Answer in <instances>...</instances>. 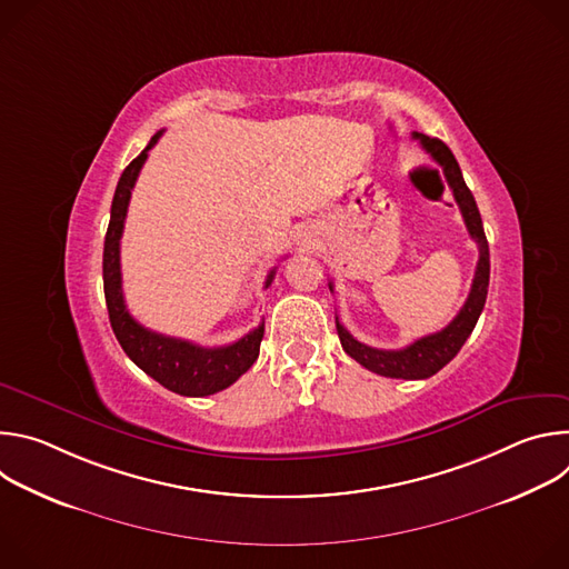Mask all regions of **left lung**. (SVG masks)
<instances>
[{
	"label": "left lung",
	"instance_id": "left-lung-1",
	"mask_svg": "<svg viewBox=\"0 0 569 569\" xmlns=\"http://www.w3.org/2000/svg\"><path fill=\"white\" fill-rule=\"evenodd\" d=\"M415 139H419L423 150L430 152V157L437 161V164L443 167L446 180H448V184L452 189V196H455V200L459 204V211L463 216L466 229H468L470 238L477 242L479 261H477V270H475V279H472V286H470L468 299L461 306V310L457 312V317L448 323L446 329H441L439 333L419 338L410 347L387 351V349H373L369 345H362L342 327L340 319L336 317V327H338V336H340L342 349L356 362H360L365 369H369V371H373L378 376L402 378V380H423V378H430L439 369H443L459 353V349L463 347V342L472 333L475 323H477V319H479V315L483 310L486 292H489V277H491L489 240H486L477 202H475L470 189L463 182L461 169L457 164L452 150L441 139H435V137H428V134H421V132H415ZM329 288L333 292V283H329Z\"/></svg>",
	"mask_w": 569,
	"mask_h": 569
}]
</instances>
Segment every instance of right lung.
<instances>
[{"label": "right lung", "mask_w": 569, "mask_h": 569, "mask_svg": "<svg viewBox=\"0 0 569 569\" xmlns=\"http://www.w3.org/2000/svg\"><path fill=\"white\" fill-rule=\"evenodd\" d=\"M161 132L164 130L152 134L148 146L126 167L114 191L110 224L106 233V248H103L106 303H108L112 331L121 349L141 371H146L159 385H164L176 393L209 396L236 382L257 362L266 323L261 321L254 331H250L248 336H242L240 340L227 347L204 349L189 340L161 336L150 329H143L141 323L128 312L123 290H121V259H119L121 233H123V222H126L128 202H130L134 182L148 157V150L157 143ZM272 279H274V270L268 274L266 288L272 283Z\"/></svg>", "instance_id": "1"}]
</instances>
